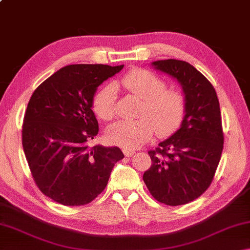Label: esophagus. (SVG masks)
<instances>
[{
  "mask_svg": "<svg viewBox=\"0 0 250 250\" xmlns=\"http://www.w3.org/2000/svg\"><path fill=\"white\" fill-rule=\"evenodd\" d=\"M122 152H124V154L125 156H128V158H130V156H132L134 154V152L132 150H128V149H124Z\"/></svg>",
  "mask_w": 250,
  "mask_h": 250,
  "instance_id": "34e87169",
  "label": "esophagus"
}]
</instances>
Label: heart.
<instances>
[{
  "mask_svg": "<svg viewBox=\"0 0 250 250\" xmlns=\"http://www.w3.org/2000/svg\"><path fill=\"white\" fill-rule=\"evenodd\" d=\"M120 84L130 94L145 101L141 119L120 120L107 130V139L113 145L135 149L149 141L155 129L159 135H168L180 128L185 116V99L181 92L166 89L167 84L151 71L135 68L120 79ZM117 91L108 84L100 89L94 99V110L104 120L116 113Z\"/></svg>",
  "mask_w": 250,
  "mask_h": 250,
  "instance_id": "obj_1",
  "label": "heart"
}]
</instances>
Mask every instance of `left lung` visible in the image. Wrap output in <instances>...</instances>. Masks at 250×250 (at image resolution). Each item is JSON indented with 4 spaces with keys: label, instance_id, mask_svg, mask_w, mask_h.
I'll use <instances>...</instances> for the list:
<instances>
[{
    "label": "left lung",
    "instance_id": "8db88e82",
    "mask_svg": "<svg viewBox=\"0 0 250 250\" xmlns=\"http://www.w3.org/2000/svg\"><path fill=\"white\" fill-rule=\"evenodd\" d=\"M151 66L181 84L185 116L180 129L149 152L152 166L143 181L156 201L188 204L208 188L221 160L224 134L218 98L205 76L188 62L164 59Z\"/></svg>",
    "mask_w": 250,
    "mask_h": 250
}]
</instances>
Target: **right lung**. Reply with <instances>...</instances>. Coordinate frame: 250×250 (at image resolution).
Here are the masks:
<instances>
[{"label":"right lung","mask_w":250,"mask_h":250,"mask_svg":"<svg viewBox=\"0 0 250 250\" xmlns=\"http://www.w3.org/2000/svg\"><path fill=\"white\" fill-rule=\"evenodd\" d=\"M122 68L68 65L33 92L24 116L23 149L36 185L54 202L80 206L94 201L125 158L118 146H87L99 131L92 111L97 88Z\"/></svg>","instance_id":"right-lung-1"}]
</instances>
